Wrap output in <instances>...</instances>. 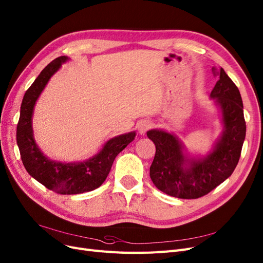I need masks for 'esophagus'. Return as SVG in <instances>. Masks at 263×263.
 Wrapping results in <instances>:
<instances>
[{"instance_id": "34e87169", "label": "esophagus", "mask_w": 263, "mask_h": 263, "mask_svg": "<svg viewBox=\"0 0 263 263\" xmlns=\"http://www.w3.org/2000/svg\"><path fill=\"white\" fill-rule=\"evenodd\" d=\"M150 128H151V123L148 121H142L138 125V132L140 135H144L146 133V130Z\"/></svg>"}]
</instances>
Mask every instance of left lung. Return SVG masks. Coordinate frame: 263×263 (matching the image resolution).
<instances>
[{
	"mask_svg": "<svg viewBox=\"0 0 263 263\" xmlns=\"http://www.w3.org/2000/svg\"><path fill=\"white\" fill-rule=\"evenodd\" d=\"M218 81L211 97L222 114L223 132L213 150L199 159H187L184 146L174 134L161 129L146 133L155 144L150 177L162 192L178 198L193 199L208 194L232 175L246 136L243 101L238 88L224 70L213 68Z\"/></svg>",
	"mask_w": 263,
	"mask_h": 263,
	"instance_id": "obj_1",
	"label": "left lung"
}]
</instances>
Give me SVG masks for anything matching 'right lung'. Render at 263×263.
<instances>
[{
    "mask_svg": "<svg viewBox=\"0 0 263 263\" xmlns=\"http://www.w3.org/2000/svg\"><path fill=\"white\" fill-rule=\"evenodd\" d=\"M69 60L60 56L48 64L26 91L17 124V144L26 171L36 181L59 194H80L99 187L111 171L117 155L136 137L130 132L117 136L104 143L103 148L90 159L78 163H61L49 160L35 143L32 114L35 102L49 79Z\"/></svg>",
    "mask_w": 263,
    "mask_h": 263,
    "instance_id": "1",
    "label": "right lung"
}]
</instances>
